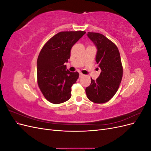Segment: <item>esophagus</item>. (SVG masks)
Instances as JSON below:
<instances>
[{
    "instance_id": "obj_1",
    "label": "esophagus",
    "mask_w": 151,
    "mask_h": 151,
    "mask_svg": "<svg viewBox=\"0 0 151 151\" xmlns=\"http://www.w3.org/2000/svg\"><path fill=\"white\" fill-rule=\"evenodd\" d=\"M83 76H84V74H82V73H79V77H82Z\"/></svg>"
}]
</instances>
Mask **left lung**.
<instances>
[{"label": "left lung", "mask_w": 151, "mask_h": 151, "mask_svg": "<svg viewBox=\"0 0 151 151\" xmlns=\"http://www.w3.org/2000/svg\"><path fill=\"white\" fill-rule=\"evenodd\" d=\"M88 36L97 48L96 61L101 68L96 80L91 79L86 93L90 101L104 103L116 93L123 76V67L119 50L115 43L103 35L88 32Z\"/></svg>", "instance_id": "left-lung-1"}]
</instances>
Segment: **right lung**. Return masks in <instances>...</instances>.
Masks as SVG:
<instances>
[{
  "mask_svg": "<svg viewBox=\"0 0 151 151\" xmlns=\"http://www.w3.org/2000/svg\"><path fill=\"white\" fill-rule=\"evenodd\" d=\"M86 33L83 31H62L45 44L37 60L39 88L48 101L60 104L71 97V87L79 78L77 72L67 70L65 63L72 47Z\"/></svg>",
  "mask_w": 151,
  "mask_h": 151,
  "instance_id": "obj_1",
  "label": "right lung"
}]
</instances>
